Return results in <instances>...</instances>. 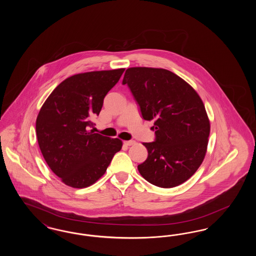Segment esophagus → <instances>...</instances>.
<instances>
[{
  "label": "esophagus",
  "instance_id": "34e87169",
  "mask_svg": "<svg viewBox=\"0 0 256 256\" xmlns=\"http://www.w3.org/2000/svg\"><path fill=\"white\" fill-rule=\"evenodd\" d=\"M134 141H132V140H128V141H124V146H132V145H134Z\"/></svg>",
  "mask_w": 256,
  "mask_h": 256
}]
</instances>
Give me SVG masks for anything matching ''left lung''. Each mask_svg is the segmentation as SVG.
I'll return each mask as SVG.
<instances>
[{"label": "left lung", "mask_w": 256, "mask_h": 256, "mask_svg": "<svg viewBox=\"0 0 256 256\" xmlns=\"http://www.w3.org/2000/svg\"><path fill=\"white\" fill-rule=\"evenodd\" d=\"M144 120H154V142L143 143L141 176L156 186L172 188L190 178L206 152L210 124L204 102L182 78L165 69L128 68L122 78Z\"/></svg>", "instance_id": "8db88e82"}]
</instances>
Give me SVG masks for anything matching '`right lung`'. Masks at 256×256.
Segmentation results:
<instances>
[{
  "mask_svg": "<svg viewBox=\"0 0 256 256\" xmlns=\"http://www.w3.org/2000/svg\"><path fill=\"white\" fill-rule=\"evenodd\" d=\"M124 69L78 74L63 80L50 95L36 119L41 152L61 180L74 188L96 182L106 172L122 141L90 130L104 98Z\"/></svg>",
  "mask_w": 256,
  "mask_h": 256,
  "instance_id": "right-lung-1",
  "label": "right lung"
}]
</instances>
